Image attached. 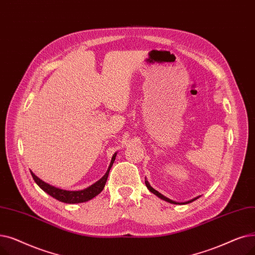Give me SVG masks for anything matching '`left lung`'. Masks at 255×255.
<instances>
[{"mask_svg": "<svg viewBox=\"0 0 255 255\" xmlns=\"http://www.w3.org/2000/svg\"><path fill=\"white\" fill-rule=\"evenodd\" d=\"M145 185H146L147 189H148L151 193H153L155 196H157L159 198H161V199H163V200H165V201H167V202H169V203H173V204H187V203H190V202H192V201H194V200H196L197 198H199V196H198V197H195V198H193V199L188 200V201H185V202H176V201H174V200H171V199L167 198L166 196H164V195H163V194H161V193L157 192L156 190H154V189L149 185V183H148L146 178H145Z\"/></svg>", "mask_w": 255, "mask_h": 255, "instance_id": "8db88e82", "label": "left lung"}]
</instances>
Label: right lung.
<instances>
[{
    "label": "right lung",
    "instance_id": "right-lung-1",
    "mask_svg": "<svg viewBox=\"0 0 255 255\" xmlns=\"http://www.w3.org/2000/svg\"><path fill=\"white\" fill-rule=\"evenodd\" d=\"M116 155H117V152H115L113 154L111 163L108 167V170L101 179H99L96 183H94L90 187L84 189V190H79V191H67V190L56 188L50 184L45 183V181H43L42 179L36 176L32 171H30V172L32 174L33 179L35 180V183L39 186L40 189H42L45 193H47L48 195L52 196L53 198L61 201V202H64V203H72V204L82 203V202H86V201L94 198L95 196H98L99 194L104 190L106 181L108 179L109 172H110V169L113 166V163L116 159Z\"/></svg>",
    "mask_w": 255,
    "mask_h": 255
}]
</instances>
